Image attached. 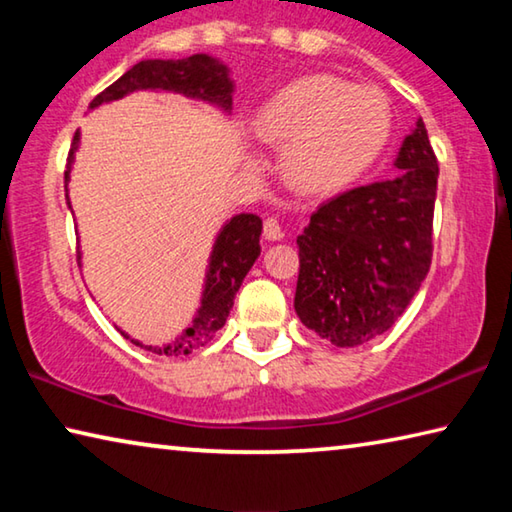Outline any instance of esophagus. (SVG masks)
<instances>
[{"instance_id": "obj_1", "label": "esophagus", "mask_w": 512, "mask_h": 512, "mask_svg": "<svg viewBox=\"0 0 512 512\" xmlns=\"http://www.w3.org/2000/svg\"><path fill=\"white\" fill-rule=\"evenodd\" d=\"M264 237L268 241H280L284 237L282 225H280V221L275 219V216H266V219H264Z\"/></svg>"}]
</instances>
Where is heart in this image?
Returning <instances> with one entry per match:
<instances>
[{
    "mask_svg": "<svg viewBox=\"0 0 512 512\" xmlns=\"http://www.w3.org/2000/svg\"><path fill=\"white\" fill-rule=\"evenodd\" d=\"M255 133L282 146V173L291 189L325 196L352 183L384 149L391 110L377 90L314 74L264 103Z\"/></svg>",
    "mask_w": 512,
    "mask_h": 512,
    "instance_id": "b5f03b06",
    "label": "heart"
}]
</instances>
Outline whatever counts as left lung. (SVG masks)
<instances>
[{
  "mask_svg": "<svg viewBox=\"0 0 512 512\" xmlns=\"http://www.w3.org/2000/svg\"><path fill=\"white\" fill-rule=\"evenodd\" d=\"M395 167V178L329 198L298 237L293 305L302 323L336 348L391 329L429 273L438 160L422 119Z\"/></svg>",
  "mask_w": 512,
  "mask_h": 512,
  "instance_id": "1",
  "label": "left lung"
}]
</instances>
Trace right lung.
I'll use <instances>...</instances> for the list:
<instances>
[{
	"mask_svg": "<svg viewBox=\"0 0 512 512\" xmlns=\"http://www.w3.org/2000/svg\"><path fill=\"white\" fill-rule=\"evenodd\" d=\"M135 90L180 92L185 97L216 103L223 110L232 108V81L228 79V67L207 54H194L183 60H142V63L128 69L121 79L97 94L92 99L90 108L126 97V94ZM76 146H79V131L74 133L72 149H69L67 155L65 187L69 183V171H72ZM259 235H262V219L257 214L232 216L230 223H225L221 235L216 237L201 309H198V316L194 318L192 327H187L176 341L164 345V348H153V345H142L137 341L133 343L153 354L180 357V354H192L196 348H201V345L210 341L225 325V318H228L232 305H235L241 282H244L250 266L259 257Z\"/></svg>",
	"mask_w": 512,
	"mask_h": 512,
	"instance_id": "add662e5",
	"label": "right lung"
}]
</instances>
